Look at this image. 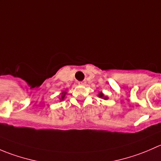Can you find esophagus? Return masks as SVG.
<instances>
[{"mask_svg":"<svg viewBox=\"0 0 161 161\" xmlns=\"http://www.w3.org/2000/svg\"><path fill=\"white\" fill-rule=\"evenodd\" d=\"M79 84L80 86H86V81H82V82H79Z\"/></svg>","mask_w":161,"mask_h":161,"instance_id":"obj_1","label":"esophagus"}]
</instances>
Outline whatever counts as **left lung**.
<instances>
[{"label": "left lung", "instance_id": "8db88e82", "mask_svg": "<svg viewBox=\"0 0 161 161\" xmlns=\"http://www.w3.org/2000/svg\"><path fill=\"white\" fill-rule=\"evenodd\" d=\"M98 97H100V98H101V99H103V100H108V96H105L104 94H103L102 92H99V93H98Z\"/></svg>", "mask_w": 161, "mask_h": 161}]
</instances>
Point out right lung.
<instances>
[{"instance_id": "obj_1", "label": "right lung", "mask_w": 161, "mask_h": 161, "mask_svg": "<svg viewBox=\"0 0 161 161\" xmlns=\"http://www.w3.org/2000/svg\"><path fill=\"white\" fill-rule=\"evenodd\" d=\"M66 94H67V90H64V91H62V92H61V96H60V97H59V100H60V101H61V100H64V98H65V97H66Z\"/></svg>"}]
</instances>
